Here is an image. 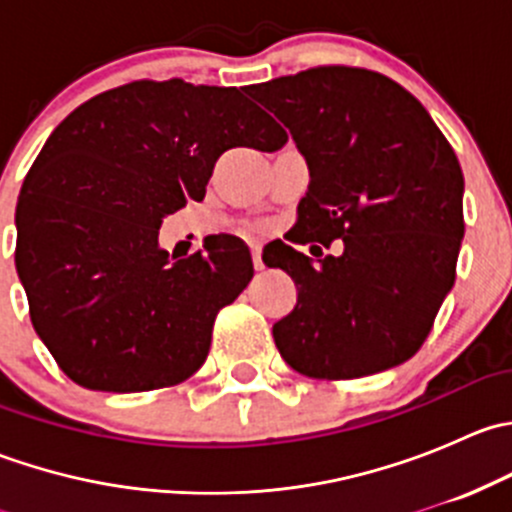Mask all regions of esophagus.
Instances as JSON below:
<instances>
[{"mask_svg": "<svg viewBox=\"0 0 512 512\" xmlns=\"http://www.w3.org/2000/svg\"><path fill=\"white\" fill-rule=\"evenodd\" d=\"M252 262H255V270H262V250L260 245H252Z\"/></svg>", "mask_w": 512, "mask_h": 512, "instance_id": "esophagus-1", "label": "esophagus"}]
</instances>
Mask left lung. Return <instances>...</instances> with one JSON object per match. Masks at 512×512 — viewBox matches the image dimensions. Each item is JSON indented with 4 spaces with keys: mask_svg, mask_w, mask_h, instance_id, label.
Instances as JSON below:
<instances>
[{
    "mask_svg": "<svg viewBox=\"0 0 512 512\" xmlns=\"http://www.w3.org/2000/svg\"><path fill=\"white\" fill-rule=\"evenodd\" d=\"M309 163L289 242L342 255L312 265L282 242L265 260L297 285L272 327L299 374L359 379L411 359L456 282L463 173L451 143L404 86L359 66H312L247 86Z\"/></svg>",
    "mask_w": 512,
    "mask_h": 512,
    "instance_id": "left-lung-1",
    "label": "left lung"
}]
</instances>
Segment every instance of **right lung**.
<instances>
[{
	"label": "right lung",
	"instance_id": "add662e5",
	"mask_svg": "<svg viewBox=\"0 0 512 512\" xmlns=\"http://www.w3.org/2000/svg\"><path fill=\"white\" fill-rule=\"evenodd\" d=\"M287 133L237 89L131 81L71 111L29 168L17 203L19 280L59 369L84 389L153 391L193 376L213 324L255 270L240 237L173 262L165 215L203 200L237 146Z\"/></svg>",
	"mask_w": 512,
	"mask_h": 512
}]
</instances>
